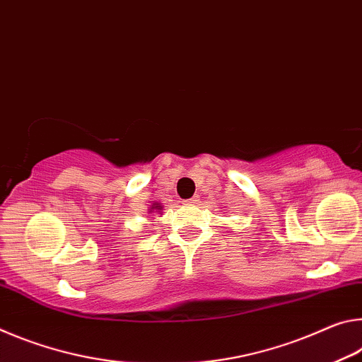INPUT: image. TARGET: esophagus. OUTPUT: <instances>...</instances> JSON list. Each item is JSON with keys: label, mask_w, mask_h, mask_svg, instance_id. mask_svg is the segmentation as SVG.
I'll list each match as a JSON object with an SVG mask.
<instances>
[{"label": "esophagus", "mask_w": 362, "mask_h": 362, "mask_svg": "<svg viewBox=\"0 0 362 362\" xmlns=\"http://www.w3.org/2000/svg\"><path fill=\"white\" fill-rule=\"evenodd\" d=\"M186 205H197L199 204V199L197 197H194V199H189V200H186V202H185Z\"/></svg>", "instance_id": "esophagus-1"}]
</instances>
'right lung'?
Masks as SVG:
<instances>
[{
	"label": "right lung",
	"instance_id": "1",
	"mask_svg": "<svg viewBox=\"0 0 362 362\" xmlns=\"http://www.w3.org/2000/svg\"><path fill=\"white\" fill-rule=\"evenodd\" d=\"M147 210H149L147 213H160V215H162L163 206H162V204H160V202H156V200H151V205H149V209H147Z\"/></svg>",
	"mask_w": 362,
	"mask_h": 362
}]
</instances>
